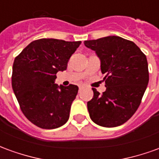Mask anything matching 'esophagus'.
<instances>
[{"label": "esophagus", "mask_w": 159, "mask_h": 159, "mask_svg": "<svg viewBox=\"0 0 159 159\" xmlns=\"http://www.w3.org/2000/svg\"><path fill=\"white\" fill-rule=\"evenodd\" d=\"M82 89H83V87L79 86V92H80V91H81V90H82Z\"/></svg>", "instance_id": "esophagus-1"}]
</instances>
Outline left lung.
I'll use <instances>...</instances> for the list:
<instances>
[{"instance_id": "left-lung-1", "label": "left lung", "mask_w": 159, "mask_h": 159, "mask_svg": "<svg viewBox=\"0 0 159 159\" xmlns=\"http://www.w3.org/2000/svg\"><path fill=\"white\" fill-rule=\"evenodd\" d=\"M84 45L96 52L105 74L107 89L93 97L87 106L90 118L98 125H122L136 111L149 82L147 57L135 43L117 36L85 41Z\"/></svg>"}]
</instances>
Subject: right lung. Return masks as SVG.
<instances>
[{
	"label": "right lung",
	"mask_w": 159,
	"mask_h": 159,
	"mask_svg": "<svg viewBox=\"0 0 159 159\" xmlns=\"http://www.w3.org/2000/svg\"><path fill=\"white\" fill-rule=\"evenodd\" d=\"M81 42L42 38L30 42L14 59L12 87L21 111L39 128L52 129L68 121L78 87L56 84Z\"/></svg>",
	"instance_id": "1"
}]
</instances>
